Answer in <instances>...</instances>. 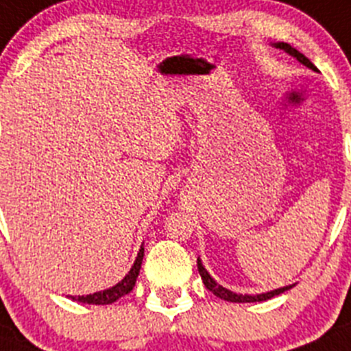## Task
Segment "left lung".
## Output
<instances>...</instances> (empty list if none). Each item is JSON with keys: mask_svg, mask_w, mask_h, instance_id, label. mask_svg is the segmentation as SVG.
I'll return each mask as SVG.
<instances>
[{"mask_svg": "<svg viewBox=\"0 0 351 351\" xmlns=\"http://www.w3.org/2000/svg\"><path fill=\"white\" fill-rule=\"evenodd\" d=\"M276 49L280 50H285L289 56H292V58L298 59L301 64H304L306 68L313 69V71H317V66L313 64V62L309 61L308 58H306L304 53H301L299 50L293 49L292 45H289V43H283V42H278V43H273ZM197 271L199 274H201V278H203V283L204 287H206L210 292H213L217 298L223 299V301H229V302H261V301H267V299L274 298V295H280V293H283L285 290L292 289L293 285H289V287H283V289H276V290H271V292H266V293H257V295H248V293H236V292H230V290L223 289L222 285H219V283L215 282L213 278L210 276V273H208L206 269H204V266L201 264V258H197Z\"/></svg>", "mask_w": 351, "mask_h": 351, "instance_id": "obj_1", "label": "left lung"}]
</instances>
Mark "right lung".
Segmentation results:
<instances>
[{
    "instance_id": "right-lung-1",
    "label": "right lung",
    "mask_w": 351,
    "mask_h": 351,
    "mask_svg": "<svg viewBox=\"0 0 351 351\" xmlns=\"http://www.w3.org/2000/svg\"><path fill=\"white\" fill-rule=\"evenodd\" d=\"M143 254H145V248H143V245H141L140 252H138V257H136V261H134V264H132L131 271H129V273L124 276V280L117 283L115 287L103 290V292L89 293V295H78V298H71V299H73V301H78V302H87V304H112V302H115L117 299H121L122 295H125V293L131 292L132 287H134V283H136V278H138V274H140V269H141Z\"/></svg>"
}]
</instances>
